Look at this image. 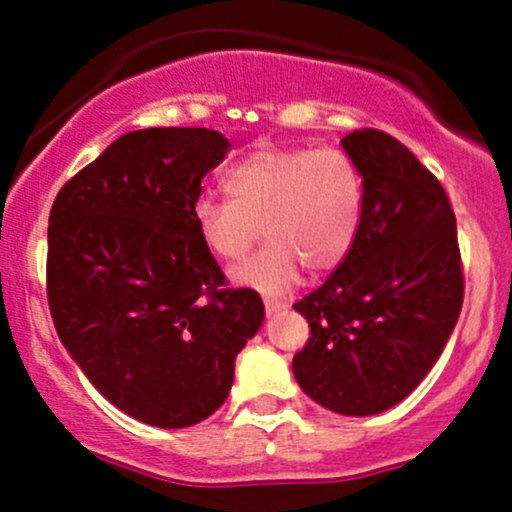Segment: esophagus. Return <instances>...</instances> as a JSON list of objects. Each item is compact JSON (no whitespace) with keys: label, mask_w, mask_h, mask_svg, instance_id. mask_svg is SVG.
I'll return each instance as SVG.
<instances>
[{"label":"esophagus","mask_w":512,"mask_h":512,"mask_svg":"<svg viewBox=\"0 0 512 512\" xmlns=\"http://www.w3.org/2000/svg\"><path fill=\"white\" fill-rule=\"evenodd\" d=\"M264 308H267V315H276V313H281V310L289 308V303H286V301H274V298H267V301H264Z\"/></svg>","instance_id":"34e87169"}]
</instances>
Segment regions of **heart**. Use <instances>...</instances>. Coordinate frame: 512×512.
Returning a JSON list of instances; mask_svg holds the SVG:
<instances>
[{"mask_svg":"<svg viewBox=\"0 0 512 512\" xmlns=\"http://www.w3.org/2000/svg\"><path fill=\"white\" fill-rule=\"evenodd\" d=\"M228 199L199 197L192 223L221 260H240L257 236L267 245L231 269L240 286L284 293L308 272H330L354 248L363 219V175L346 151H252L223 178Z\"/></svg>","mask_w":512,"mask_h":512,"instance_id":"heart-1","label":"heart"}]
</instances>
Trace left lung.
Here are the masks:
<instances>
[{
    "label": "left lung",
    "mask_w": 512,
    "mask_h": 512,
    "mask_svg": "<svg viewBox=\"0 0 512 512\" xmlns=\"http://www.w3.org/2000/svg\"><path fill=\"white\" fill-rule=\"evenodd\" d=\"M342 149L363 175L361 231L337 272L293 305L310 325L293 375L320 407L373 416L436 366L462 310V264L448 195L407 146L356 129Z\"/></svg>",
    "instance_id": "obj_1"
}]
</instances>
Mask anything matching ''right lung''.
I'll use <instances>...</instances> for the list:
<instances>
[{
    "instance_id": "right-lung-1",
    "label": "right lung",
    "mask_w": 512,
    "mask_h": 512,
    "mask_svg": "<svg viewBox=\"0 0 512 512\" xmlns=\"http://www.w3.org/2000/svg\"><path fill=\"white\" fill-rule=\"evenodd\" d=\"M228 151L204 127L127 132L52 204L55 330L91 385L142 424L185 428L214 414L264 322L255 291L223 289L192 223L202 178Z\"/></svg>"
}]
</instances>
